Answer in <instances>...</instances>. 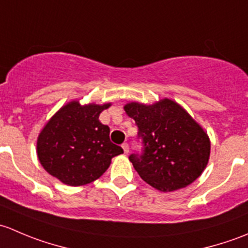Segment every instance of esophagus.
Wrapping results in <instances>:
<instances>
[{
	"label": "esophagus",
	"mask_w": 248,
	"mask_h": 248,
	"mask_svg": "<svg viewBox=\"0 0 248 248\" xmlns=\"http://www.w3.org/2000/svg\"><path fill=\"white\" fill-rule=\"evenodd\" d=\"M122 149H124V154H128L129 146H128V144H127V142H124V144H122Z\"/></svg>",
	"instance_id": "obj_1"
}]
</instances>
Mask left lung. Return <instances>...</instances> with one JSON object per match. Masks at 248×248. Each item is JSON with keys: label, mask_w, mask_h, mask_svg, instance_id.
<instances>
[{"label": "left lung", "mask_w": 248, "mask_h": 248, "mask_svg": "<svg viewBox=\"0 0 248 248\" xmlns=\"http://www.w3.org/2000/svg\"><path fill=\"white\" fill-rule=\"evenodd\" d=\"M138 126L142 155L129 161L139 176L161 192L184 188L196 181L210 158L206 132L179 103L169 98L154 104L131 102L124 107Z\"/></svg>", "instance_id": "8db88e82"}]
</instances>
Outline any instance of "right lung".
I'll list each match as a JSON object with an SVG mask.
<instances>
[{
	"label": "right lung",
	"mask_w": 248,
	"mask_h": 248,
	"mask_svg": "<svg viewBox=\"0 0 248 248\" xmlns=\"http://www.w3.org/2000/svg\"><path fill=\"white\" fill-rule=\"evenodd\" d=\"M110 106L71 101L52 115L37 138L39 163L51 176L68 186L87 185L104 174L112 157L124 154L99 121Z\"/></svg>",
	"instance_id": "obj_1"
}]
</instances>
